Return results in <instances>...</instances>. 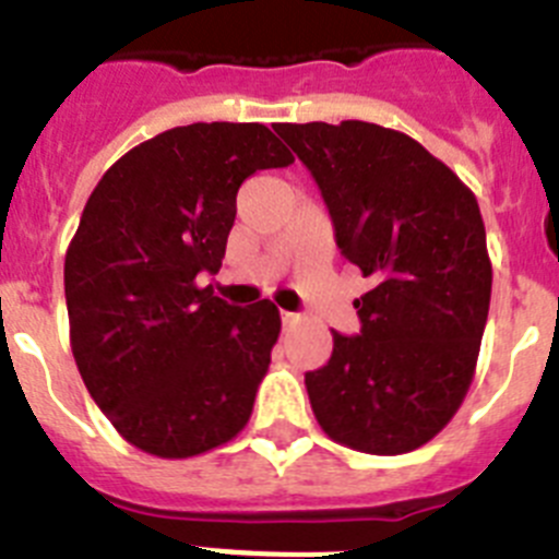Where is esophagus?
Returning <instances> with one entry per match:
<instances>
[{
	"label": "esophagus",
	"instance_id": "esophagus-1",
	"mask_svg": "<svg viewBox=\"0 0 559 559\" xmlns=\"http://www.w3.org/2000/svg\"><path fill=\"white\" fill-rule=\"evenodd\" d=\"M300 314H292V311H281V323H284V329H289V325H298Z\"/></svg>",
	"mask_w": 559,
	"mask_h": 559
}]
</instances>
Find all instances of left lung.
Segmentation results:
<instances>
[{"mask_svg":"<svg viewBox=\"0 0 559 559\" xmlns=\"http://www.w3.org/2000/svg\"><path fill=\"white\" fill-rule=\"evenodd\" d=\"M314 175L342 255L373 289L359 336L334 334L306 373L317 424L361 454H406L440 435L476 373L492 267L474 192L401 130L348 119L275 124Z\"/></svg>","mask_w":559,"mask_h":559,"instance_id":"8db88e82","label":"left lung"}]
</instances>
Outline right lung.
I'll use <instances>...</instances> for the list:
<instances>
[{
    "instance_id": "right-lung-1",
    "label": "right lung",
    "mask_w": 559,
    "mask_h": 559,
    "mask_svg": "<svg viewBox=\"0 0 559 559\" xmlns=\"http://www.w3.org/2000/svg\"><path fill=\"white\" fill-rule=\"evenodd\" d=\"M292 153L259 122H194L103 175L63 264L69 342L85 386L139 451L189 460L248 426L281 314L200 286L223 267L236 192Z\"/></svg>"
}]
</instances>
